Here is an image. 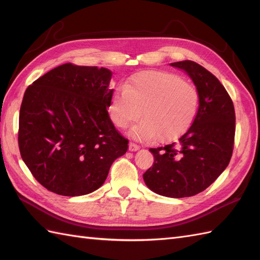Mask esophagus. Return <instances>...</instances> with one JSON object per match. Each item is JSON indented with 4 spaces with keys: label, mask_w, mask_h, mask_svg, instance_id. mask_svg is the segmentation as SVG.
Returning <instances> with one entry per match:
<instances>
[{
    "label": "esophagus",
    "mask_w": 260,
    "mask_h": 260,
    "mask_svg": "<svg viewBox=\"0 0 260 260\" xmlns=\"http://www.w3.org/2000/svg\"><path fill=\"white\" fill-rule=\"evenodd\" d=\"M128 150L129 151H132V152H135V151H137V150H140V146L137 145V144H135V143H129V146H128Z\"/></svg>",
    "instance_id": "obj_1"
}]
</instances>
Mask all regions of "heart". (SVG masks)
<instances>
[{
    "mask_svg": "<svg viewBox=\"0 0 260 260\" xmlns=\"http://www.w3.org/2000/svg\"><path fill=\"white\" fill-rule=\"evenodd\" d=\"M200 106L199 91L180 76L143 71L116 90L109 105L110 117L119 128L142 118L131 134L136 140L167 142L189 129Z\"/></svg>",
    "mask_w": 260,
    "mask_h": 260,
    "instance_id": "obj_1",
    "label": "heart"
}]
</instances>
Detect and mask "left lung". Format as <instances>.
<instances>
[{
	"mask_svg": "<svg viewBox=\"0 0 260 260\" xmlns=\"http://www.w3.org/2000/svg\"><path fill=\"white\" fill-rule=\"evenodd\" d=\"M184 70L194 82L200 106L190 128L180 139L150 148L154 163L143 174L153 192L169 198L196 196L207 189L228 167L234 151V103L221 82L199 63H171Z\"/></svg>",
	"mask_w": 260,
	"mask_h": 260,
	"instance_id": "8db88e82",
	"label": "left lung"
}]
</instances>
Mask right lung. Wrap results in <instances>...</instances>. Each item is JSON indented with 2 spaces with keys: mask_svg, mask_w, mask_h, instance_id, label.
<instances>
[{
  "mask_svg": "<svg viewBox=\"0 0 260 260\" xmlns=\"http://www.w3.org/2000/svg\"><path fill=\"white\" fill-rule=\"evenodd\" d=\"M106 68L64 63L26 88L20 108L19 148L35 179L60 196L91 193L106 180L128 140L107 107L114 89Z\"/></svg>",
  "mask_w": 260,
  "mask_h": 260,
  "instance_id": "add662e5",
  "label": "right lung"
}]
</instances>
